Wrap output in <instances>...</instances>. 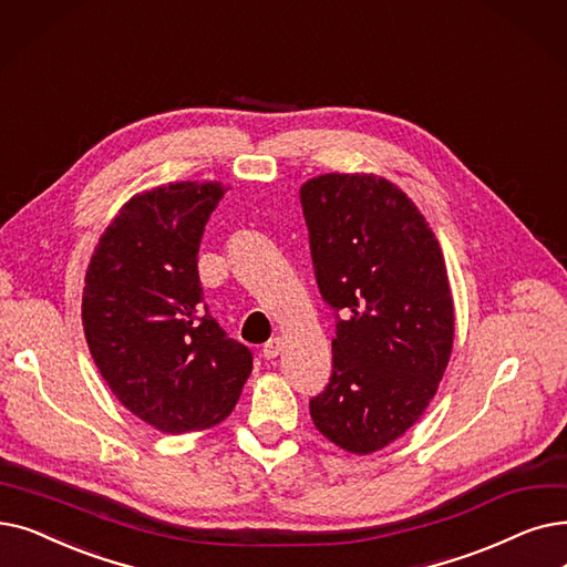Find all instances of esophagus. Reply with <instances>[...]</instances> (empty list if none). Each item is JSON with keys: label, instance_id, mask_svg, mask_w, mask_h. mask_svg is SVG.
Wrapping results in <instances>:
<instances>
[{"label": "esophagus", "instance_id": "obj_1", "mask_svg": "<svg viewBox=\"0 0 567 567\" xmlns=\"http://www.w3.org/2000/svg\"><path fill=\"white\" fill-rule=\"evenodd\" d=\"M282 338L280 336H276V338H270L266 344H264V350H261V354H264V359H276L280 352H282Z\"/></svg>", "mask_w": 567, "mask_h": 567}]
</instances>
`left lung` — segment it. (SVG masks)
I'll list each match as a JSON object with an SVG mask.
<instances>
[{"label": "left lung", "instance_id": "8db88e82", "mask_svg": "<svg viewBox=\"0 0 567 567\" xmlns=\"http://www.w3.org/2000/svg\"><path fill=\"white\" fill-rule=\"evenodd\" d=\"M315 278L336 322L333 373L310 401L327 440L373 454L433 401L454 342L445 257L410 196L375 174L301 185Z\"/></svg>", "mask_w": 567, "mask_h": 567}]
</instances>
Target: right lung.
I'll return each instance as SVG.
<instances>
[{
  "instance_id": "add662e5",
  "label": "right lung",
  "mask_w": 567,
  "mask_h": 567,
  "mask_svg": "<svg viewBox=\"0 0 567 567\" xmlns=\"http://www.w3.org/2000/svg\"><path fill=\"white\" fill-rule=\"evenodd\" d=\"M223 183L143 189L96 243L83 287V331L102 378L162 433L204 431L236 408L252 354L208 308L196 252Z\"/></svg>"
}]
</instances>
